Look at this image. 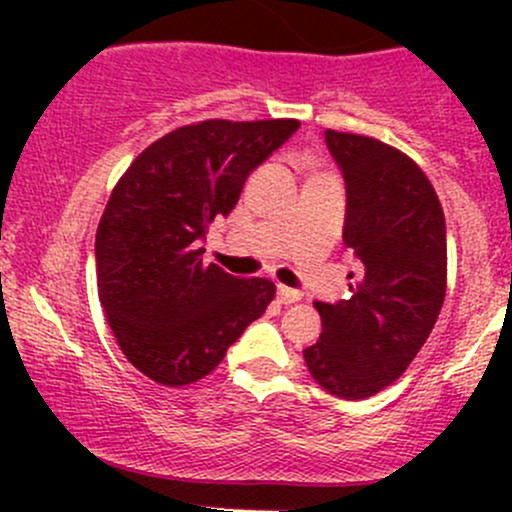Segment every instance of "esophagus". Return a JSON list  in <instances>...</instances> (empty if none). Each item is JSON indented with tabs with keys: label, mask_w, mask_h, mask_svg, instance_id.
I'll use <instances>...</instances> for the list:
<instances>
[{
	"label": "esophagus",
	"mask_w": 512,
	"mask_h": 512,
	"mask_svg": "<svg viewBox=\"0 0 512 512\" xmlns=\"http://www.w3.org/2000/svg\"><path fill=\"white\" fill-rule=\"evenodd\" d=\"M277 297H280L282 304H294L299 302V299L304 297L299 289H292V287H285V285H277Z\"/></svg>",
	"instance_id": "esophagus-1"
}]
</instances>
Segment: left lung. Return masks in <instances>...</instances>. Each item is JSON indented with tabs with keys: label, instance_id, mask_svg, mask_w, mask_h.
I'll list each match as a JSON object with an SVG mask.
<instances>
[{
	"label": "left lung",
	"instance_id": "left-lung-1",
	"mask_svg": "<svg viewBox=\"0 0 512 512\" xmlns=\"http://www.w3.org/2000/svg\"><path fill=\"white\" fill-rule=\"evenodd\" d=\"M324 136L347 183L344 245L364 270L349 299L314 302L324 329L304 361L329 394L366 399L409 369L436 324L446 220L431 180L399 148L332 128Z\"/></svg>",
	"mask_w": 512,
	"mask_h": 512
}]
</instances>
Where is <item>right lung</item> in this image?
I'll return each mask as SVG.
<instances>
[{"label":"right lung","instance_id":"1","mask_svg":"<svg viewBox=\"0 0 512 512\" xmlns=\"http://www.w3.org/2000/svg\"><path fill=\"white\" fill-rule=\"evenodd\" d=\"M297 128L294 118L180 126L113 188L96 230L98 299L121 352L156 384L208 376L275 297L265 277L240 280L205 265L200 240Z\"/></svg>","mask_w":512,"mask_h":512}]
</instances>
